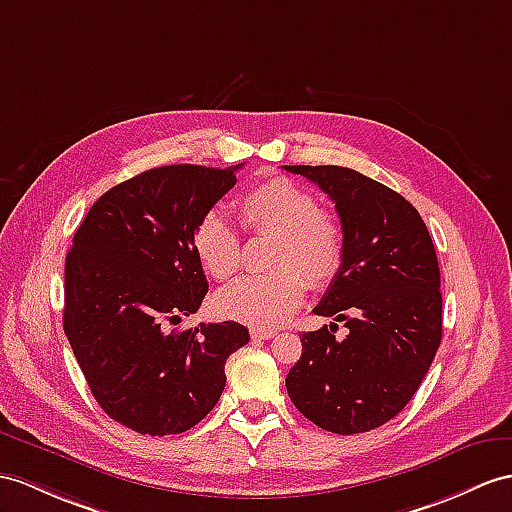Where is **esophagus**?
<instances>
[{"label":"esophagus","mask_w":512,"mask_h":512,"mask_svg":"<svg viewBox=\"0 0 512 512\" xmlns=\"http://www.w3.org/2000/svg\"><path fill=\"white\" fill-rule=\"evenodd\" d=\"M249 334H252L254 341H269L278 332L276 330H267V328H252V330H249Z\"/></svg>","instance_id":"1"}]
</instances>
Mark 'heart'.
Instances as JSON below:
<instances>
[{"mask_svg":"<svg viewBox=\"0 0 512 512\" xmlns=\"http://www.w3.org/2000/svg\"><path fill=\"white\" fill-rule=\"evenodd\" d=\"M241 228L247 234H271L265 276L243 278L215 297L223 317L249 326H280L299 308L310 289L326 286L343 263V228L302 184L269 178L236 199ZM193 249L215 280H230L241 267L239 234L219 213L199 219Z\"/></svg>","mask_w":512,"mask_h":512,"instance_id":"heart-1","label":"heart"}]
</instances>
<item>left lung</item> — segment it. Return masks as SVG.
<instances>
[{
	"label": "left lung",
	"mask_w": 512,
	"mask_h": 512,
	"mask_svg": "<svg viewBox=\"0 0 512 512\" xmlns=\"http://www.w3.org/2000/svg\"><path fill=\"white\" fill-rule=\"evenodd\" d=\"M334 202L343 263L315 315L343 321L304 332L286 376L291 402L334 434L380 428L410 402L443 334L441 273L417 208L389 186L334 165H293Z\"/></svg>",
	"instance_id": "8db88e82"
}]
</instances>
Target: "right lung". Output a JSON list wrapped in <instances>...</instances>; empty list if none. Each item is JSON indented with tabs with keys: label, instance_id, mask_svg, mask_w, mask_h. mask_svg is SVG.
<instances>
[{
	"label": "right lung",
	"instance_id": "right-lung-1",
	"mask_svg": "<svg viewBox=\"0 0 512 512\" xmlns=\"http://www.w3.org/2000/svg\"><path fill=\"white\" fill-rule=\"evenodd\" d=\"M241 167L143 171L99 197L73 236L62 326L97 404L134 432L193 428L219 402L228 356L249 343L236 321L169 330L208 293L193 232Z\"/></svg>",
	"mask_w": 512,
	"mask_h": 512
}]
</instances>
